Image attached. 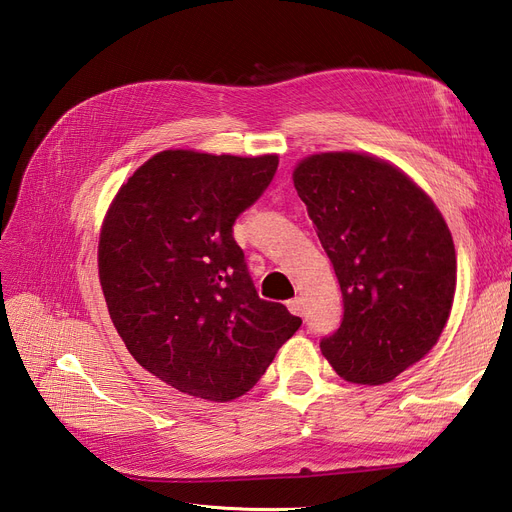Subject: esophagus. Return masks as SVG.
Instances as JSON below:
<instances>
[{"label": "esophagus", "mask_w": 512, "mask_h": 512, "mask_svg": "<svg viewBox=\"0 0 512 512\" xmlns=\"http://www.w3.org/2000/svg\"><path fill=\"white\" fill-rule=\"evenodd\" d=\"M286 305H288V309H290V314H294V316H303V312H305V305H303V299H301V297H294V299H290Z\"/></svg>", "instance_id": "1"}]
</instances>
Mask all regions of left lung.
Wrapping results in <instances>:
<instances>
[{"mask_svg": "<svg viewBox=\"0 0 512 512\" xmlns=\"http://www.w3.org/2000/svg\"><path fill=\"white\" fill-rule=\"evenodd\" d=\"M292 179L344 299L322 354L350 382H389L436 346L451 314V230L408 175L367 153H316Z\"/></svg>", "mask_w": 512, "mask_h": 512, "instance_id": "left-lung-1", "label": "left lung"}]
</instances>
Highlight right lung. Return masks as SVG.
Returning <instances> with one entry per match:
<instances>
[{
	"label": "right lung",
	"mask_w": 512,
	"mask_h": 512,
	"mask_svg": "<svg viewBox=\"0 0 512 512\" xmlns=\"http://www.w3.org/2000/svg\"><path fill=\"white\" fill-rule=\"evenodd\" d=\"M277 156L160 151L121 185L98 245L108 314L138 365L173 389L230 401L301 327L258 297L232 237L269 188Z\"/></svg>",
	"instance_id": "1"
}]
</instances>
